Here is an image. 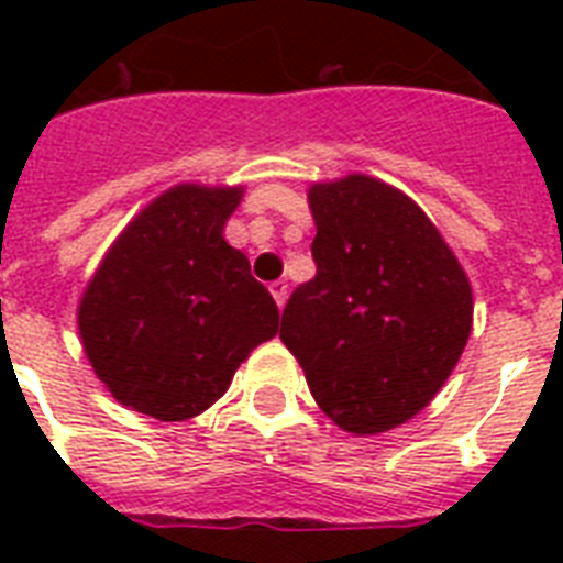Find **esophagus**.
Instances as JSON below:
<instances>
[{
    "instance_id": "1",
    "label": "esophagus",
    "mask_w": 563,
    "mask_h": 563,
    "mask_svg": "<svg viewBox=\"0 0 563 563\" xmlns=\"http://www.w3.org/2000/svg\"><path fill=\"white\" fill-rule=\"evenodd\" d=\"M268 289H272L274 300H277V307L283 309V303H286V295H289V283H286V280H274L272 286H268Z\"/></svg>"
}]
</instances>
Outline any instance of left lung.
Instances as JSON below:
<instances>
[{
    "label": "left lung",
    "instance_id": "obj_1",
    "mask_svg": "<svg viewBox=\"0 0 563 563\" xmlns=\"http://www.w3.org/2000/svg\"><path fill=\"white\" fill-rule=\"evenodd\" d=\"M316 277L280 339L324 415L353 435L415 418L453 374L473 324L467 274L427 212L368 175L312 184Z\"/></svg>",
    "mask_w": 563,
    "mask_h": 563
}]
</instances>
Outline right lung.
Instances as JSON below:
<instances>
[{
    "label": "right lung",
    "mask_w": 563,
    "mask_h": 563,
    "mask_svg": "<svg viewBox=\"0 0 563 563\" xmlns=\"http://www.w3.org/2000/svg\"><path fill=\"white\" fill-rule=\"evenodd\" d=\"M242 187L180 184L113 242L78 307L92 371L122 406L187 420L228 391L280 312L251 263L224 242Z\"/></svg>",
    "instance_id": "obj_1"
}]
</instances>
